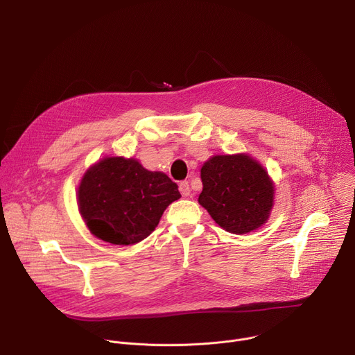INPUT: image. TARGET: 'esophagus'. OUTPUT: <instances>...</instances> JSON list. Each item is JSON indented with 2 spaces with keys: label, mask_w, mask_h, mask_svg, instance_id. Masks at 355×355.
Listing matches in <instances>:
<instances>
[{
  "label": "esophagus",
  "mask_w": 355,
  "mask_h": 355,
  "mask_svg": "<svg viewBox=\"0 0 355 355\" xmlns=\"http://www.w3.org/2000/svg\"><path fill=\"white\" fill-rule=\"evenodd\" d=\"M178 189H180V192L184 196H189V193H191V188H189V182L188 181H181L180 185H178Z\"/></svg>",
  "instance_id": "esophagus-1"
}]
</instances>
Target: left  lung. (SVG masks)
<instances>
[{
    "label": "left lung",
    "mask_w": 355,
    "mask_h": 355,
    "mask_svg": "<svg viewBox=\"0 0 355 355\" xmlns=\"http://www.w3.org/2000/svg\"><path fill=\"white\" fill-rule=\"evenodd\" d=\"M198 202L226 232L244 234L263 226L272 208L274 187L266 170L245 155L215 156L200 168Z\"/></svg>",
    "instance_id": "8db88e82"
}]
</instances>
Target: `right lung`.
I'll return each mask as SVG.
<instances>
[{"label":"right lung","mask_w":355,"mask_h":355,"mask_svg":"<svg viewBox=\"0 0 355 355\" xmlns=\"http://www.w3.org/2000/svg\"><path fill=\"white\" fill-rule=\"evenodd\" d=\"M178 198V185L164 173L148 171L133 159L108 157L84 174L78 209L94 236L129 245L153 232Z\"/></svg>","instance_id":"right-lung-1"}]
</instances>
